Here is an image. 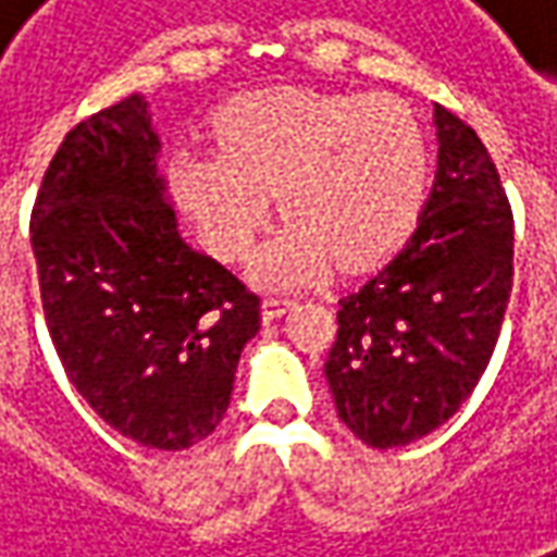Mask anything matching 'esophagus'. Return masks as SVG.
I'll list each match as a JSON object with an SVG mask.
<instances>
[{
	"label": "esophagus",
	"mask_w": 557,
	"mask_h": 557,
	"mask_svg": "<svg viewBox=\"0 0 557 557\" xmlns=\"http://www.w3.org/2000/svg\"><path fill=\"white\" fill-rule=\"evenodd\" d=\"M293 305H296V299H289V296H268L261 302V314H264V321H277Z\"/></svg>",
	"instance_id": "obj_1"
}]
</instances>
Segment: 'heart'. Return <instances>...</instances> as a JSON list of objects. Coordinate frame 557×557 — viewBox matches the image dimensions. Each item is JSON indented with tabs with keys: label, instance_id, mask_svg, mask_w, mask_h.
<instances>
[{
	"label": "heart",
	"instance_id": "obj_1",
	"mask_svg": "<svg viewBox=\"0 0 557 557\" xmlns=\"http://www.w3.org/2000/svg\"><path fill=\"white\" fill-rule=\"evenodd\" d=\"M221 149L183 146L168 183L208 252H249L271 214L289 221L249 261L268 286L364 268L399 249L421 218L430 146L421 124L389 96L258 89L218 111Z\"/></svg>",
	"mask_w": 557,
	"mask_h": 557
}]
</instances>
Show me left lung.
I'll list each match as a JSON object with an SVG mask.
<instances>
[{
    "label": "left lung",
    "instance_id": "obj_1",
    "mask_svg": "<svg viewBox=\"0 0 557 557\" xmlns=\"http://www.w3.org/2000/svg\"><path fill=\"white\" fill-rule=\"evenodd\" d=\"M436 177L411 239L339 299L324 364L339 421L371 448L433 433L480 383L515 274V221L480 136L433 106Z\"/></svg>",
    "mask_w": 557,
    "mask_h": 557
}]
</instances>
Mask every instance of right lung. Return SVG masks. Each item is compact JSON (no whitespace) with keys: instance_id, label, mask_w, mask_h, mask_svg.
<instances>
[{"instance_id":"obj_1","label":"right lung","mask_w":557,"mask_h":557,"mask_svg":"<svg viewBox=\"0 0 557 557\" xmlns=\"http://www.w3.org/2000/svg\"><path fill=\"white\" fill-rule=\"evenodd\" d=\"M146 96L81 121L30 218L42 311L74 389L139 446L202 443L261 305L177 227Z\"/></svg>"}]
</instances>
